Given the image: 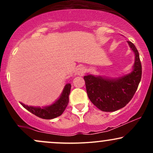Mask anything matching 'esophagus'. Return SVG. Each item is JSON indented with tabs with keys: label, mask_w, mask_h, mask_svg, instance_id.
<instances>
[{
	"label": "esophagus",
	"mask_w": 153,
	"mask_h": 153,
	"mask_svg": "<svg viewBox=\"0 0 153 153\" xmlns=\"http://www.w3.org/2000/svg\"><path fill=\"white\" fill-rule=\"evenodd\" d=\"M85 68L82 66H80L76 69V71H75V75L82 76V75L85 74Z\"/></svg>",
	"instance_id": "34e87169"
}]
</instances>
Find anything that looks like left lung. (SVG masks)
Returning a JSON list of instances; mask_svg holds the SVG:
<instances>
[{"instance_id": "8db88e82", "label": "left lung", "mask_w": 153, "mask_h": 153, "mask_svg": "<svg viewBox=\"0 0 153 153\" xmlns=\"http://www.w3.org/2000/svg\"><path fill=\"white\" fill-rule=\"evenodd\" d=\"M127 43L135 56L131 73L116 78L91 74L83 78L89 99L103 111H115L125 106L132 99L141 80L139 52L134 44L129 41Z\"/></svg>"}]
</instances>
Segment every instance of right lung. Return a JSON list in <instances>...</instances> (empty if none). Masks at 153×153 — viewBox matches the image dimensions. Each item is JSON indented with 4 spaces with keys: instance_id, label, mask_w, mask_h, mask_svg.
<instances>
[{
    "instance_id": "add662e5",
    "label": "right lung",
    "mask_w": 153,
    "mask_h": 153,
    "mask_svg": "<svg viewBox=\"0 0 153 153\" xmlns=\"http://www.w3.org/2000/svg\"><path fill=\"white\" fill-rule=\"evenodd\" d=\"M71 83H67L65 85L62 94L58 99L52 103L44 107L27 106L23 103H20L26 110L39 118L45 119H52L60 116L69 102V95L71 93Z\"/></svg>"
}]
</instances>
